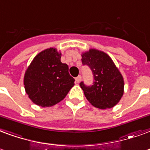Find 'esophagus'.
<instances>
[{
    "instance_id": "esophagus-1",
    "label": "esophagus",
    "mask_w": 150,
    "mask_h": 150,
    "mask_svg": "<svg viewBox=\"0 0 150 150\" xmlns=\"http://www.w3.org/2000/svg\"><path fill=\"white\" fill-rule=\"evenodd\" d=\"M81 76L80 75H79L78 77H76V78H75V82H76V83H80V81H81Z\"/></svg>"
}]
</instances>
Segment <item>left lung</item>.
Masks as SVG:
<instances>
[{"instance_id":"1","label":"left lung","mask_w":150,"mask_h":150,"mask_svg":"<svg viewBox=\"0 0 150 150\" xmlns=\"http://www.w3.org/2000/svg\"><path fill=\"white\" fill-rule=\"evenodd\" d=\"M82 64L89 67L94 78L92 85L79 83L86 99L99 109L115 106L123 95L124 81L110 57L101 51L91 49L82 55Z\"/></svg>"}]
</instances>
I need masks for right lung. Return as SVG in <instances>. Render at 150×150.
Returning <instances> with one entry per match:
<instances>
[{"instance_id":"1","label":"right lung","mask_w":150,"mask_h":150,"mask_svg":"<svg viewBox=\"0 0 150 150\" xmlns=\"http://www.w3.org/2000/svg\"><path fill=\"white\" fill-rule=\"evenodd\" d=\"M60 58L61 53L55 48L44 50L35 56L25 72L26 93L38 106H54L63 100L74 86L75 79Z\"/></svg>"}]
</instances>
